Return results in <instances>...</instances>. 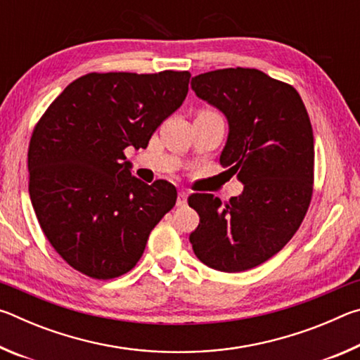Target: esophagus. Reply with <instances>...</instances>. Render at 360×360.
<instances>
[{"label": "esophagus", "mask_w": 360, "mask_h": 360, "mask_svg": "<svg viewBox=\"0 0 360 360\" xmlns=\"http://www.w3.org/2000/svg\"><path fill=\"white\" fill-rule=\"evenodd\" d=\"M176 203H178V206H186V203H187V192L179 191L178 192V200H176Z\"/></svg>", "instance_id": "obj_1"}]
</instances>
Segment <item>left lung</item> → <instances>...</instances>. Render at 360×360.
Listing matches in <instances>:
<instances>
[{"label": "left lung", "instance_id": "8db88e82", "mask_svg": "<svg viewBox=\"0 0 360 360\" xmlns=\"http://www.w3.org/2000/svg\"><path fill=\"white\" fill-rule=\"evenodd\" d=\"M198 98L229 122L221 165L243 186L222 203L192 193L200 224L191 233L197 257L214 270L245 271L288 245L313 193L314 138L297 90L252 68H227L192 77Z\"/></svg>", "mask_w": 360, "mask_h": 360}]
</instances>
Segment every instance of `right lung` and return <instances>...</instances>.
Returning a JSON list of instances; mask_svg holds the SVG:
<instances>
[{"label":"right lung","instance_id":"1","mask_svg":"<svg viewBox=\"0 0 360 360\" xmlns=\"http://www.w3.org/2000/svg\"><path fill=\"white\" fill-rule=\"evenodd\" d=\"M188 71L90 72L72 81L36 125L28 149L30 198L53 249L95 279H112L141 259L150 230L176 203L168 181L131 174L127 148L186 100Z\"/></svg>","mask_w":360,"mask_h":360}]
</instances>
